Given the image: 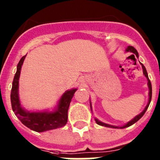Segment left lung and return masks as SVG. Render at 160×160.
<instances>
[{"mask_svg":"<svg viewBox=\"0 0 160 160\" xmlns=\"http://www.w3.org/2000/svg\"><path fill=\"white\" fill-rule=\"evenodd\" d=\"M127 51H130V52H132L133 53H135V55H136V57H138V52H137L136 49H135V48L133 47V46H128V49H126ZM141 65H142V70H143V73L144 75L146 76V78H148V87H149V101H148V105H147V107H145V109L143 110V111H142V113H140V114H138V115H137L136 117H135V118H133L131 121H130L129 122H128V123L126 124L125 126H123V127H120V128H128V127H130V126H131L132 124H134L135 122H136L137 121H138V120L140 119L141 118H142V116H143V114H145V112L147 111V110H148V107H149L150 105V102H151V101H152V83H151V81H150L149 78H148V72H147V70L146 68H145V66H143V65L141 63ZM95 122H97V124H98V125L100 126H104V127H107V128H118V127H114V126H111V125H108V124H106V123H103V122H100V121H98V119H96L95 118Z\"/></svg>","mask_w":160,"mask_h":160,"instance_id":"obj_1","label":"left lung"}]
</instances>
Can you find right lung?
<instances>
[{"mask_svg": "<svg viewBox=\"0 0 160 160\" xmlns=\"http://www.w3.org/2000/svg\"><path fill=\"white\" fill-rule=\"evenodd\" d=\"M25 56L21 58L18 64L17 72L12 81L11 90V105L14 114L18 119L29 129L37 132H43L49 130L56 129L64 127L67 122L68 109L70 107L73 94L77 90H67L61 98L58 109L54 112H27L20 104L18 97V80H19L21 69L25 58Z\"/></svg>", "mask_w": 160, "mask_h": 160, "instance_id": "add662e5", "label": "right lung"}]
</instances>
